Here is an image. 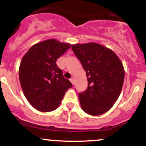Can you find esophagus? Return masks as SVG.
<instances>
[{
  "label": "esophagus",
  "mask_w": 146,
  "mask_h": 146,
  "mask_svg": "<svg viewBox=\"0 0 146 146\" xmlns=\"http://www.w3.org/2000/svg\"><path fill=\"white\" fill-rule=\"evenodd\" d=\"M70 81H71V83L73 84V85H74V80L73 78H72V79H70Z\"/></svg>",
  "instance_id": "obj_1"
}]
</instances>
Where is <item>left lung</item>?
<instances>
[{
  "instance_id": "8db88e82",
  "label": "left lung",
  "mask_w": 146,
  "mask_h": 146,
  "mask_svg": "<svg viewBox=\"0 0 146 146\" xmlns=\"http://www.w3.org/2000/svg\"><path fill=\"white\" fill-rule=\"evenodd\" d=\"M87 75L88 88L79 94L81 109L91 115L107 112L121 92L125 70L112 50L95 42L72 45Z\"/></svg>"
}]
</instances>
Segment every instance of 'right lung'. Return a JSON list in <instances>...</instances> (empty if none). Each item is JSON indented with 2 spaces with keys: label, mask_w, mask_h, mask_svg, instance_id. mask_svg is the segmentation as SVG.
Masks as SVG:
<instances>
[{
  "label": "right lung",
  "mask_w": 146,
  "mask_h": 146,
  "mask_svg": "<svg viewBox=\"0 0 146 146\" xmlns=\"http://www.w3.org/2000/svg\"><path fill=\"white\" fill-rule=\"evenodd\" d=\"M70 46V44L48 39L33 45L22 58L19 70L20 84L26 98L37 110L56 109L65 92L72 87L56 62Z\"/></svg>",
  "instance_id": "1"
}]
</instances>
